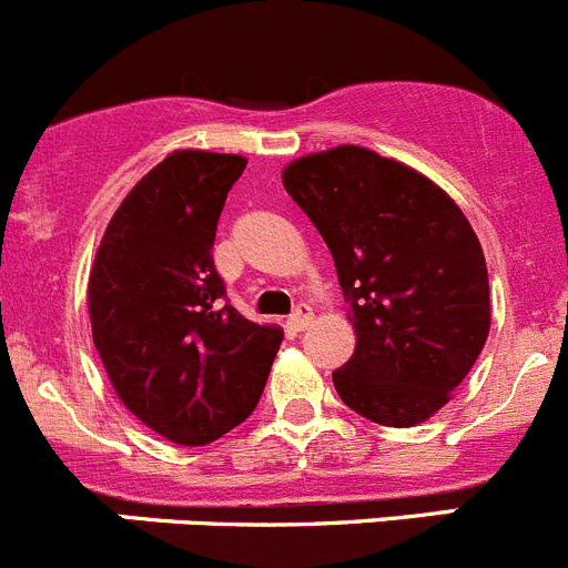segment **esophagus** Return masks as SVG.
Instances as JSON below:
<instances>
[{
    "mask_svg": "<svg viewBox=\"0 0 568 568\" xmlns=\"http://www.w3.org/2000/svg\"><path fill=\"white\" fill-rule=\"evenodd\" d=\"M311 320H314V311H311L308 305H300V308H296L294 314L288 316L285 327H288V331H294V333H300V331H305V327L311 325Z\"/></svg>",
    "mask_w": 568,
    "mask_h": 568,
    "instance_id": "1",
    "label": "esophagus"
}]
</instances>
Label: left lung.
<instances>
[{
	"label": "left lung",
	"instance_id": "obj_1",
	"mask_svg": "<svg viewBox=\"0 0 568 568\" xmlns=\"http://www.w3.org/2000/svg\"><path fill=\"white\" fill-rule=\"evenodd\" d=\"M349 302L356 349L333 373L367 420L420 426L454 397L490 333L485 252L454 199L420 171L362 145L285 164Z\"/></svg>",
	"mask_w": 568,
	"mask_h": 568
}]
</instances>
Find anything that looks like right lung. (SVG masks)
I'll return each mask as SVG.
<instances>
[{
	"mask_svg": "<svg viewBox=\"0 0 568 568\" xmlns=\"http://www.w3.org/2000/svg\"><path fill=\"white\" fill-rule=\"evenodd\" d=\"M246 156L184 148L131 187L87 285L98 356L125 409L159 437L206 445L257 406L283 331L221 305L212 241Z\"/></svg>",
	"mask_w": 568,
	"mask_h": 568,
	"instance_id": "obj_1",
	"label": "right lung"
}]
</instances>
